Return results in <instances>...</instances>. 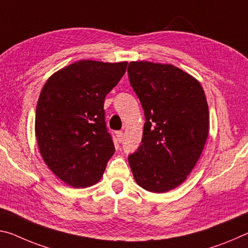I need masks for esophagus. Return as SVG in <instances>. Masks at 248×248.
Wrapping results in <instances>:
<instances>
[{"instance_id":"esophagus-1","label":"esophagus","mask_w":248,"mask_h":248,"mask_svg":"<svg viewBox=\"0 0 248 248\" xmlns=\"http://www.w3.org/2000/svg\"><path fill=\"white\" fill-rule=\"evenodd\" d=\"M116 137H117V140L119 141V142H121V141H123V139H124V132L123 131H117Z\"/></svg>"}]
</instances>
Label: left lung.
Listing matches in <instances>:
<instances>
[{
    "mask_svg": "<svg viewBox=\"0 0 248 248\" xmlns=\"http://www.w3.org/2000/svg\"><path fill=\"white\" fill-rule=\"evenodd\" d=\"M128 76L145 117L142 144L129 164L138 186L164 193L183 183L201 156L210 127L205 93L170 64L131 62Z\"/></svg>",
    "mask_w": 248,
    "mask_h": 248,
    "instance_id": "1",
    "label": "left lung"
}]
</instances>
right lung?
<instances>
[{"label":"right lung","mask_w":248,"mask_h":248,"mask_svg":"<svg viewBox=\"0 0 248 248\" xmlns=\"http://www.w3.org/2000/svg\"><path fill=\"white\" fill-rule=\"evenodd\" d=\"M127 65L79 61L53 74L42 89L35 117L39 152L53 173L70 186L97 183L115 153L104 103Z\"/></svg>","instance_id":"1"}]
</instances>
